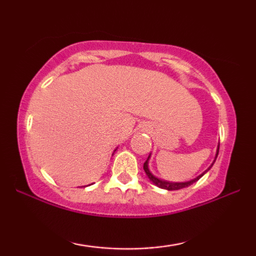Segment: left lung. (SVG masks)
<instances>
[{
    "mask_svg": "<svg viewBox=\"0 0 256 256\" xmlns=\"http://www.w3.org/2000/svg\"><path fill=\"white\" fill-rule=\"evenodd\" d=\"M218 154H219V144H218V148H216V157H214V160H213L211 166H210L208 169H206L204 172L199 174V176H197L196 178H194V180H190L188 182H169V180H160V178L156 177L155 174H154L152 171L149 170V160H150V155L148 157V160H146L144 164H143V169H144V172L146 174V177L149 178V180L152 182V184H155L156 186H158L160 188H164V190H168V191H174V190H180V188H188L190 186V185H192L194 183H196V182L200 180V178L204 176V174L208 172V171L211 169L213 164H214L216 157H218Z\"/></svg>",
    "mask_w": 256,
    "mask_h": 256,
    "instance_id": "left-lung-1",
    "label": "left lung"
}]
</instances>
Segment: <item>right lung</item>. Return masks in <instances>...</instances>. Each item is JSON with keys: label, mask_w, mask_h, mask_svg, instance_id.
Masks as SVG:
<instances>
[{"label": "right lung", "mask_w": 256, "mask_h": 256, "mask_svg": "<svg viewBox=\"0 0 256 256\" xmlns=\"http://www.w3.org/2000/svg\"><path fill=\"white\" fill-rule=\"evenodd\" d=\"M116 149H118V148H116ZM116 149H115V150H114V152H116ZM114 152H113V154H114Z\"/></svg>", "instance_id": "right-lung-1"}]
</instances>
